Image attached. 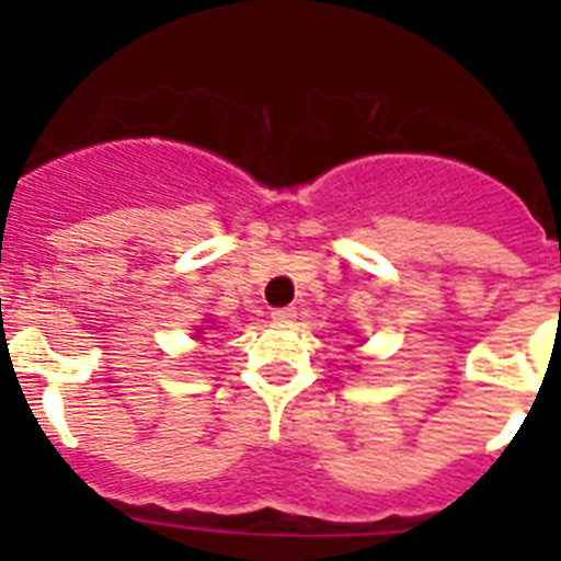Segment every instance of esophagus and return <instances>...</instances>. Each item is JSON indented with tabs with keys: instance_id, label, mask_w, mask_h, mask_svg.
<instances>
[{
	"instance_id": "obj_1",
	"label": "esophagus",
	"mask_w": 561,
	"mask_h": 561,
	"mask_svg": "<svg viewBox=\"0 0 561 561\" xmlns=\"http://www.w3.org/2000/svg\"><path fill=\"white\" fill-rule=\"evenodd\" d=\"M295 317H297L295 306H284V309H272V320H275L277 325L295 323Z\"/></svg>"
}]
</instances>
